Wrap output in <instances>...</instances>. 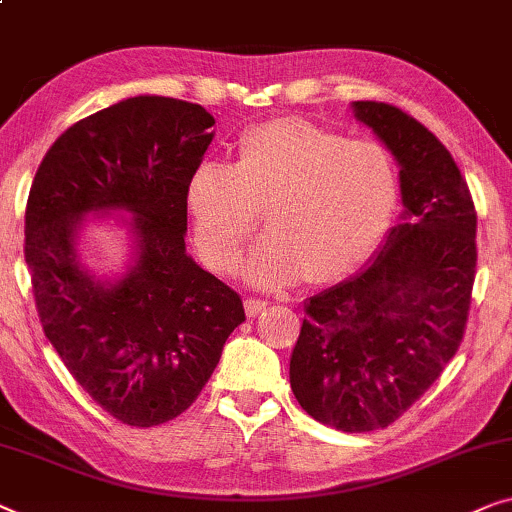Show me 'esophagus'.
Returning <instances> with one entry per match:
<instances>
[{
  "mask_svg": "<svg viewBox=\"0 0 512 512\" xmlns=\"http://www.w3.org/2000/svg\"><path fill=\"white\" fill-rule=\"evenodd\" d=\"M265 307H268V302H263V300H247V302H244V311H247L249 318H256L258 314H263Z\"/></svg>",
  "mask_w": 512,
  "mask_h": 512,
  "instance_id": "esophagus-1",
  "label": "esophagus"
}]
</instances>
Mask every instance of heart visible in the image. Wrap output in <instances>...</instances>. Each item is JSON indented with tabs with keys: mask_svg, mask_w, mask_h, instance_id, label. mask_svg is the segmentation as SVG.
<instances>
[{
	"mask_svg": "<svg viewBox=\"0 0 512 512\" xmlns=\"http://www.w3.org/2000/svg\"><path fill=\"white\" fill-rule=\"evenodd\" d=\"M397 196L379 143L281 117L244 131L233 164L203 159L191 170L184 207L198 254L217 272L238 268L263 210L272 233L242 272L254 286L281 288L358 268L388 231Z\"/></svg>",
	"mask_w": 512,
	"mask_h": 512,
	"instance_id": "obj_1",
	"label": "heart"
}]
</instances>
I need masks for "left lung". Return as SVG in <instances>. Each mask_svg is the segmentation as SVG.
<instances>
[{
	"instance_id": "left-lung-1",
	"label": "left lung",
	"mask_w": 512,
	"mask_h": 512,
	"mask_svg": "<svg viewBox=\"0 0 512 512\" xmlns=\"http://www.w3.org/2000/svg\"><path fill=\"white\" fill-rule=\"evenodd\" d=\"M399 166L402 221L365 268L305 302L291 388L323 425L388 427L439 379L464 337L476 279V207L462 173L418 120L353 101Z\"/></svg>"
}]
</instances>
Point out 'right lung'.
<instances>
[{"mask_svg": "<svg viewBox=\"0 0 512 512\" xmlns=\"http://www.w3.org/2000/svg\"><path fill=\"white\" fill-rule=\"evenodd\" d=\"M212 127L198 103L129 96L66 129L29 191L25 261L43 332L87 395L131 427L187 411L244 321L240 295L184 244V187ZM110 213L130 258L99 275L79 238Z\"/></svg>", "mask_w": 512, "mask_h": 512, "instance_id": "obj_1", "label": "right lung"}]
</instances>
